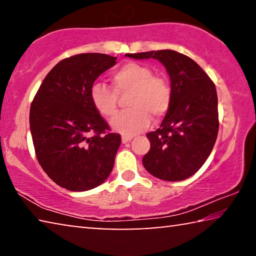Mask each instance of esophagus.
Returning a JSON list of instances; mask_svg holds the SVG:
<instances>
[{
  "label": "esophagus",
  "instance_id": "1",
  "mask_svg": "<svg viewBox=\"0 0 256 256\" xmlns=\"http://www.w3.org/2000/svg\"><path fill=\"white\" fill-rule=\"evenodd\" d=\"M133 138V136H122V142L123 144H126V142H130Z\"/></svg>",
  "mask_w": 256,
  "mask_h": 256
}]
</instances>
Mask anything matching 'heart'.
<instances>
[{
	"label": "heart",
	"instance_id": "heart-1",
	"mask_svg": "<svg viewBox=\"0 0 256 256\" xmlns=\"http://www.w3.org/2000/svg\"><path fill=\"white\" fill-rule=\"evenodd\" d=\"M112 89L100 84L92 86L90 99L99 114L110 118L118 110V94L128 92V110L120 112L110 120L114 131L123 136H134L154 120L162 118L172 106V90L162 76H154L152 68L131 62L118 68L112 76Z\"/></svg>",
	"mask_w": 256,
	"mask_h": 256
}]
</instances>
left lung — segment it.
I'll return each mask as SVG.
<instances>
[{"label":"left lung","instance_id":"8db88e82","mask_svg":"<svg viewBox=\"0 0 256 256\" xmlns=\"http://www.w3.org/2000/svg\"><path fill=\"white\" fill-rule=\"evenodd\" d=\"M156 58L170 78L172 100L160 128L146 134L149 152L142 164L151 175L170 182L188 178L200 170L219 130L218 97L209 76L192 58L172 50L125 54Z\"/></svg>","mask_w":256,"mask_h":256}]
</instances>
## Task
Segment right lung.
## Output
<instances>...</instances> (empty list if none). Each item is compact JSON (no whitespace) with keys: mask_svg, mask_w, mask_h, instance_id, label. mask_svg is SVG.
I'll list each match as a JSON object with an SVG mask.
<instances>
[{"mask_svg":"<svg viewBox=\"0 0 256 256\" xmlns=\"http://www.w3.org/2000/svg\"><path fill=\"white\" fill-rule=\"evenodd\" d=\"M116 64L100 53L73 55L45 76L30 106V131L38 162L60 188L82 192L110 176L120 144L118 133L94 107L90 90Z\"/></svg>","mask_w":256,"mask_h":256,"instance_id":"add662e5","label":"right lung"}]
</instances>
